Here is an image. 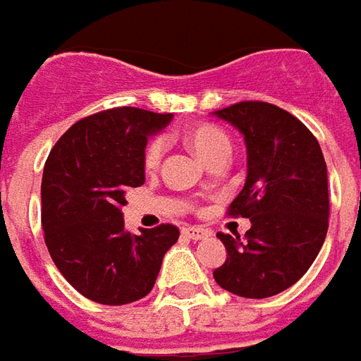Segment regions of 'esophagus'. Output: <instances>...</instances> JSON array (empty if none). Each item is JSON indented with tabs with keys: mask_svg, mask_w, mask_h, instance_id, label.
I'll use <instances>...</instances> for the list:
<instances>
[{
	"mask_svg": "<svg viewBox=\"0 0 361 361\" xmlns=\"http://www.w3.org/2000/svg\"><path fill=\"white\" fill-rule=\"evenodd\" d=\"M183 235H188L189 240H195V242H199V240H207V238H211L212 232L209 230V228L188 226V228H183Z\"/></svg>",
	"mask_w": 361,
	"mask_h": 361,
	"instance_id": "obj_1",
	"label": "esophagus"
}]
</instances>
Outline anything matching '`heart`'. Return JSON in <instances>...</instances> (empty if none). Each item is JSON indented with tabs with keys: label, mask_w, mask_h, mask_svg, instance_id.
<instances>
[{
	"label": "heart",
	"mask_w": 361,
	"mask_h": 361,
	"mask_svg": "<svg viewBox=\"0 0 361 361\" xmlns=\"http://www.w3.org/2000/svg\"><path fill=\"white\" fill-rule=\"evenodd\" d=\"M189 142L204 162H209V160L220 157V154H230V139H228L224 131H220L219 127L214 126H199L195 129H191L189 131ZM164 137H157L147 145L142 164L149 172L157 170L160 160H162V154H164Z\"/></svg>",
	"instance_id": "1"
}]
</instances>
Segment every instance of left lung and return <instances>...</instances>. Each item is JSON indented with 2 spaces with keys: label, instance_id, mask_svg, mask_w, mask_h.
Returning a JSON list of instances; mask_svg holds the SVG:
<instances>
[{
  "label": "left lung",
  "instance_id": "1",
  "mask_svg": "<svg viewBox=\"0 0 361 361\" xmlns=\"http://www.w3.org/2000/svg\"><path fill=\"white\" fill-rule=\"evenodd\" d=\"M212 116L243 135L247 176L228 212L251 222L243 242L219 234L228 255L212 276L235 295L271 298L302 279L325 242V158L310 129L274 104L240 102Z\"/></svg>",
  "mask_w": 361,
  "mask_h": 361
}]
</instances>
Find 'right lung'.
Instances as JSON below:
<instances>
[{
  "label": "right lung",
  "instance_id": "add662e5",
  "mask_svg": "<svg viewBox=\"0 0 361 361\" xmlns=\"http://www.w3.org/2000/svg\"><path fill=\"white\" fill-rule=\"evenodd\" d=\"M172 114L114 108L77 121L61 135L42 173L46 247L71 286L96 303L123 305L149 294L173 224L131 234L123 212L129 188L145 183V149Z\"/></svg>",
  "mask_w": 361,
  "mask_h": 361
}]
</instances>
